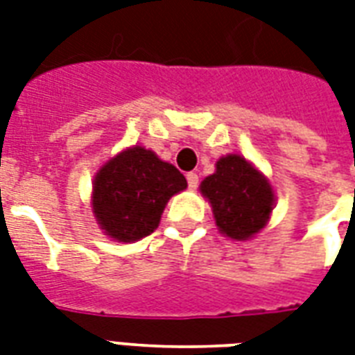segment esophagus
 Instances as JSON below:
<instances>
[{
	"label": "esophagus",
	"instance_id": "1",
	"mask_svg": "<svg viewBox=\"0 0 355 355\" xmlns=\"http://www.w3.org/2000/svg\"><path fill=\"white\" fill-rule=\"evenodd\" d=\"M186 178H188V186H189V188L196 189L197 184H199V177H197V173L189 171L188 175H186Z\"/></svg>",
	"mask_w": 355,
	"mask_h": 355
}]
</instances>
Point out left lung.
I'll return each mask as SVG.
<instances>
[{
  "label": "left lung",
  "mask_w": 355,
  "mask_h": 355,
  "mask_svg": "<svg viewBox=\"0 0 355 355\" xmlns=\"http://www.w3.org/2000/svg\"><path fill=\"white\" fill-rule=\"evenodd\" d=\"M212 207L221 234L250 240L266 227L275 196L268 178L240 154H227L216 162V171L199 186Z\"/></svg>",
  "instance_id": "1"
}]
</instances>
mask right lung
<instances>
[{
	"label": "right lung",
	"instance_id": "obj_1",
	"mask_svg": "<svg viewBox=\"0 0 355 355\" xmlns=\"http://www.w3.org/2000/svg\"><path fill=\"white\" fill-rule=\"evenodd\" d=\"M188 182L177 167L145 147H130L105 162L93 180V214L117 242H137L156 231L167 201Z\"/></svg>",
	"mask_w": 355,
	"mask_h": 355
}]
</instances>
